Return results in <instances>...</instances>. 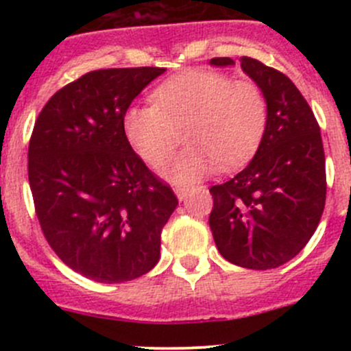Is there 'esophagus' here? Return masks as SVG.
Masks as SVG:
<instances>
[{"label": "esophagus", "instance_id": "1", "mask_svg": "<svg viewBox=\"0 0 351 351\" xmlns=\"http://www.w3.org/2000/svg\"><path fill=\"white\" fill-rule=\"evenodd\" d=\"M175 193H176V197L180 198V200H183V198L186 197V193H189V190H186V189H180V186H178V189H175Z\"/></svg>", "mask_w": 351, "mask_h": 351}]
</instances>
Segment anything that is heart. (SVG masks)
I'll list each match as a JSON object with an SVG mask.
<instances>
[{
  "mask_svg": "<svg viewBox=\"0 0 351 351\" xmlns=\"http://www.w3.org/2000/svg\"><path fill=\"white\" fill-rule=\"evenodd\" d=\"M268 122L263 90L251 80L190 69L153 91V105L123 113V132L136 154L159 169L182 143L190 144L169 169L175 183H192L215 166L246 165L260 147Z\"/></svg>",
  "mask_w": 351,
  "mask_h": 351,
  "instance_id": "obj_1",
  "label": "heart"
}]
</instances>
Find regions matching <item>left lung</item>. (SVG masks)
Returning a JSON list of instances; mask_svg holds the SVG:
<instances>
[{
	"label": "left lung",
	"instance_id": "left-lung-1",
	"mask_svg": "<svg viewBox=\"0 0 351 351\" xmlns=\"http://www.w3.org/2000/svg\"><path fill=\"white\" fill-rule=\"evenodd\" d=\"M244 73L263 90L268 122L250 165L210 186L208 215L219 253L251 270H271L309 243L326 202V159L319 123L306 98L280 71L243 56ZM232 66L231 58L210 59Z\"/></svg>",
	"mask_w": 351,
	"mask_h": 351
}]
</instances>
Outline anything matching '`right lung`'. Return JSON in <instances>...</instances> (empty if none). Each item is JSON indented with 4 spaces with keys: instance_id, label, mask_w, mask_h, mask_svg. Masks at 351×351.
Segmentation results:
<instances>
[{
    "instance_id": "add662e5",
    "label": "right lung",
    "mask_w": 351,
    "mask_h": 351,
    "mask_svg": "<svg viewBox=\"0 0 351 351\" xmlns=\"http://www.w3.org/2000/svg\"><path fill=\"white\" fill-rule=\"evenodd\" d=\"M165 71H91L56 91L35 120L28 144L35 214L54 253L90 280H134L159 260L178 198L134 153L122 122Z\"/></svg>"
}]
</instances>
